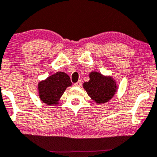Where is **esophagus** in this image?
I'll return each mask as SVG.
<instances>
[{"label": "esophagus", "mask_w": 157, "mask_h": 157, "mask_svg": "<svg viewBox=\"0 0 157 157\" xmlns=\"http://www.w3.org/2000/svg\"><path fill=\"white\" fill-rule=\"evenodd\" d=\"M74 86H82V81L81 80H79L78 82H76V83L74 84Z\"/></svg>", "instance_id": "obj_1"}]
</instances>
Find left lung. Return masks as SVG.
Listing matches in <instances>:
<instances>
[{"label":"left lung","mask_w":157,"mask_h":157,"mask_svg":"<svg viewBox=\"0 0 157 157\" xmlns=\"http://www.w3.org/2000/svg\"><path fill=\"white\" fill-rule=\"evenodd\" d=\"M87 94L97 104H104L112 99L117 92L116 82L111 77H106L97 72L90 73V80L83 84Z\"/></svg>","instance_id":"left-lung-1"}]
</instances>
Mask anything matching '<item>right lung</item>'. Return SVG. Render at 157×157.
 <instances>
[{"mask_svg": "<svg viewBox=\"0 0 157 157\" xmlns=\"http://www.w3.org/2000/svg\"><path fill=\"white\" fill-rule=\"evenodd\" d=\"M72 85L71 78L63 72H57L38 85L39 98L48 105H56L67 86Z\"/></svg>", "mask_w": 157, "mask_h": 157, "instance_id": "add662e5", "label": "right lung"}]
</instances>
